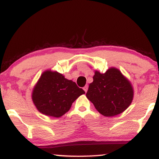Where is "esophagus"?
I'll list each match as a JSON object with an SVG mask.
<instances>
[{
  "label": "esophagus",
  "mask_w": 159,
  "mask_h": 159,
  "mask_svg": "<svg viewBox=\"0 0 159 159\" xmlns=\"http://www.w3.org/2000/svg\"><path fill=\"white\" fill-rule=\"evenodd\" d=\"M83 90H84V92H85V93L87 92V91H88V84H86V85L84 87Z\"/></svg>",
  "instance_id": "1"
}]
</instances>
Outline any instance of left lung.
Wrapping results in <instances>:
<instances>
[{"mask_svg": "<svg viewBox=\"0 0 159 159\" xmlns=\"http://www.w3.org/2000/svg\"><path fill=\"white\" fill-rule=\"evenodd\" d=\"M86 96L104 116H116L131 104L134 90L130 82L119 69H108L105 73L95 71Z\"/></svg>", "mask_w": 159, "mask_h": 159, "instance_id": "1", "label": "left lung"}]
</instances>
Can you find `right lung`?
<instances>
[{"mask_svg": "<svg viewBox=\"0 0 159 159\" xmlns=\"http://www.w3.org/2000/svg\"><path fill=\"white\" fill-rule=\"evenodd\" d=\"M84 93L75 82L66 79L57 71L47 70L34 86L32 98L40 113L58 118L66 114L73 102Z\"/></svg>", "mask_w": 159, "mask_h": 159, "instance_id": "obj_1", "label": "right lung"}]
</instances>
